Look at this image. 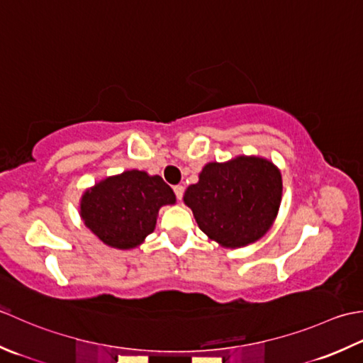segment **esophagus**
I'll return each instance as SVG.
<instances>
[{"mask_svg":"<svg viewBox=\"0 0 363 363\" xmlns=\"http://www.w3.org/2000/svg\"><path fill=\"white\" fill-rule=\"evenodd\" d=\"M174 192H175L177 199H179V201H182V199H183V192H184V188L182 186V184H177V186H174Z\"/></svg>","mask_w":363,"mask_h":363,"instance_id":"obj_1","label":"esophagus"}]
</instances>
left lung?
<instances>
[{"label":"left lung","mask_w":363,"mask_h":363,"mask_svg":"<svg viewBox=\"0 0 363 363\" xmlns=\"http://www.w3.org/2000/svg\"><path fill=\"white\" fill-rule=\"evenodd\" d=\"M282 174L274 162L238 155L206 162L199 182L186 188L183 202L199 228L219 246H249L268 233L282 202Z\"/></svg>","instance_id":"obj_1"}]
</instances>
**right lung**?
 Segmentation results:
<instances>
[{"instance_id":"right-lung-1","label":"right lung","mask_w":363,"mask_h":363,"mask_svg":"<svg viewBox=\"0 0 363 363\" xmlns=\"http://www.w3.org/2000/svg\"><path fill=\"white\" fill-rule=\"evenodd\" d=\"M175 201L172 188L160 175L131 169L87 188L79 199V216L103 244L130 250L155 230L161 206Z\"/></svg>"}]
</instances>
